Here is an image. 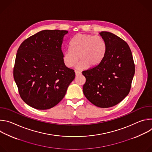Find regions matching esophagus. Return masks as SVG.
<instances>
[{
	"label": "esophagus",
	"mask_w": 152,
	"mask_h": 152,
	"mask_svg": "<svg viewBox=\"0 0 152 152\" xmlns=\"http://www.w3.org/2000/svg\"><path fill=\"white\" fill-rule=\"evenodd\" d=\"M75 75H76V76L81 75V72H79V71H77V70H75Z\"/></svg>",
	"instance_id": "1"
}]
</instances>
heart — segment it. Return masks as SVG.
Masks as SVG:
<instances>
[{
  "label": "heart",
  "instance_id": "heart-1",
  "mask_svg": "<svg viewBox=\"0 0 152 152\" xmlns=\"http://www.w3.org/2000/svg\"><path fill=\"white\" fill-rule=\"evenodd\" d=\"M70 46V49L63 52V63L66 67L71 68L79 58L80 60L76 66L79 70L87 68L88 66L90 67L97 66L102 60L106 49L105 41L102 37L88 34L75 35Z\"/></svg>",
  "mask_w": 152,
  "mask_h": 152
}]
</instances>
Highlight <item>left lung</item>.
Here are the masks:
<instances>
[{"label": "left lung", "instance_id": "8db88e82", "mask_svg": "<svg viewBox=\"0 0 152 152\" xmlns=\"http://www.w3.org/2000/svg\"><path fill=\"white\" fill-rule=\"evenodd\" d=\"M106 49L101 62L82 72L86 78L83 92L90 102L100 107H110L121 102L129 94L135 74L132 52L127 43L115 34L100 32Z\"/></svg>", "mask_w": 152, "mask_h": 152}]
</instances>
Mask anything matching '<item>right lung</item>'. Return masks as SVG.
<instances>
[{
	"mask_svg": "<svg viewBox=\"0 0 152 152\" xmlns=\"http://www.w3.org/2000/svg\"><path fill=\"white\" fill-rule=\"evenodd\" d=\"M67 31L44 30L26 39L16 55L13 75L22 100L37 110H48L65 96L75 77L62 61L61 46Z\"/></svg>",
	"mask_w": 152,
	"mask_h": 152,
	"instance_id": "add662e5",
	"label": "right lung"
}]
</instances>
